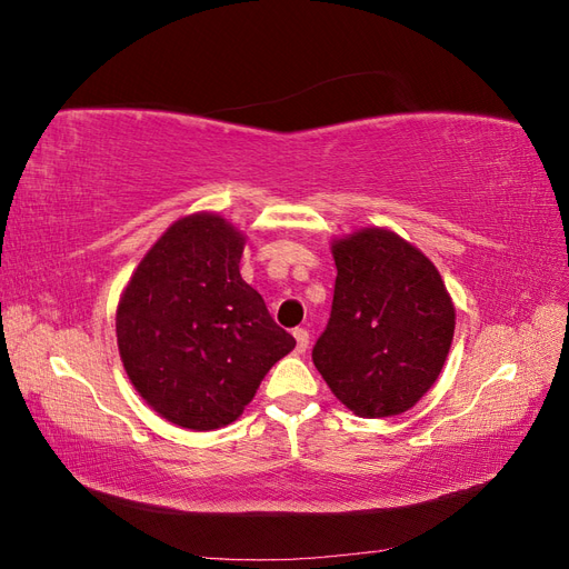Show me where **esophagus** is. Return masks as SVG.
<instances>
[{"mask_svg":"<svg viewBox=\"0 0 569 569\" xmlns=\"http://www.w3.org/2000/svg\"><path fill=\"white\" fill-rule=\"evenodd\" d=\"M295 339H297V353H303L308 349V332L303 330V327H297Z\"/></svg>","mask_w":569,"mask_h":569,"instance_id":"1","label":"esophagus"}]
</instances>
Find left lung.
Returning a JSON list of instances; mask_svg holds the SVG:
<instances>
[{"label":"left lung","mask_w":569,"mask_h":569,"mask_svg":"<svg viewBox=\"0 0 569 569\" xmlns=\"http://www.w3.org/2000/svg\"><path fill=\"white\" fill-rule=\"evenodd\" d=\"M332 256L335 299L313 363L356 416H399L437 382L453 341V301L435 263L391 230L337 239Z\"/></svg>","instance_id":"1"}]
</instances>
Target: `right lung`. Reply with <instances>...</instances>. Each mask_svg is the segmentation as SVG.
I'll use <instances>...</instances> for the list:
<instances>
[{
  "mask_svg": "<svg viewBox=\"0 0 569 569\" xmlns=\"http://www.w3.org/2000/svg\"><path fill=\"white\" fill-rule=\"evenodd\" d=\"M244 234L218 213L176 220L118 301L123 368L161 418L197 432L242 416L266 372L297 347L239 274Z\"/></svg>",
  "mask_w": 569,
  "mask_h": 569,
  "instance_id": "add662e5",
  "label": "right lung"
}]
</instances>
